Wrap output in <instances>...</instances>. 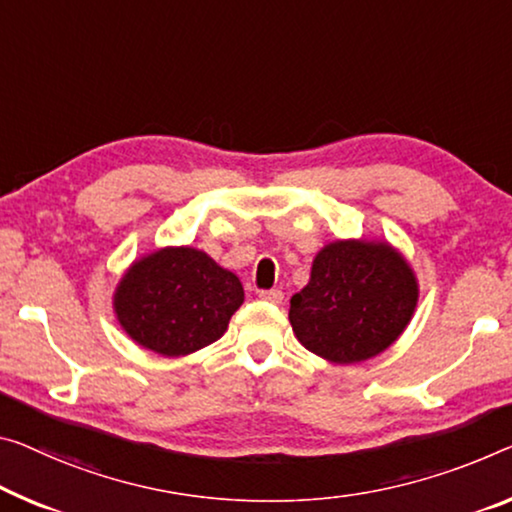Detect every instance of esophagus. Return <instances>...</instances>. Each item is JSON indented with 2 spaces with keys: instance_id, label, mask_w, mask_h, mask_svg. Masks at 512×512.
I'll return each mask as SVG.
<instances>
[{
  "instance_id": "1",
  "label": "esophagus",
  "mask_w": 512,
  "mask_h": 512,
  "mask_svg": "<svg viewBox=\"0 0 512 512\" xmlns=\"http://www.w3.org/2000/svg\"><path fill=\"white\" fill-rule=\"evenodd\" d=\"M258 297H261L263 302H270V304H281L283 302V293L279 288H272V290H258Z\"/></svg>"
}]
</instances>
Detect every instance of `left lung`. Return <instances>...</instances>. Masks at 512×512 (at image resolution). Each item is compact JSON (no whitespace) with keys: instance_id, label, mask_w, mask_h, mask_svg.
Segmentation results:
<instances>
[{"instance_id":"obj_1","label":"left lung","mask_w":512,"mask_h":512,"mask_svg":"<svg viewBox=\"0 0 512 512\" xmlns=\"http://www.w3.org/2000/svg\"><path fill=\"white\" fill-rule=\"evenodd\" d=\"M416 279L389 245L334 242L320 251L311 281L290 300V325L306 350L355 364L387 350L410 322Z\"/></svg>"}]
</instances>
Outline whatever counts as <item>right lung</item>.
Returning <instances> with one entry per match:
<instances>
[{
  "instance_id": "1",
  "label": "right lung",
  "mask_w": 512,
  "mask_h": 512,
  "mask_svg": "<svg viewBox=\"0 0 512 512\" xmlns=\"http://www.w3.org/2000/svg\"><path fill=\"white\" fill-rule=\"evenodd\" d=\"M245 300L240 279L203 251L167 247L141 258L114 295L119 322L139 345L164 357L215 343Z\"/></svg>"
}]
</instances>
